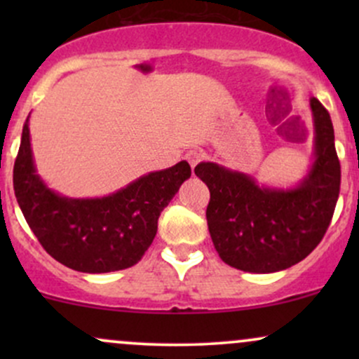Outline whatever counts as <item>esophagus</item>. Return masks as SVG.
<instances>
[{"instance_id": "esophagus-1", "label": "esophagus", "mask_w": 359, "mask_h": 359, "mask_svg": "<svg viewBox=\"0 0 359 359\" xmlns=\"http://www.w3.org/2000/svg\"><path fill=\"white\" fill-rule=\"evenodd\" d=\"M203 151L201 150H197V148H194V150H189L187 154H185V158H187V162L191 163V167L194 168L197 165V163L201 162V160H203Z\"/></svg>"}]
</instances>
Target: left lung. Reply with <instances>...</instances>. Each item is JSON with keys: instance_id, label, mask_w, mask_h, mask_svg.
<instances>
[{"instance_id": "obj_1", "label": "left lung", "mask_w": 359, "mask_h": 359, "mask_svg": "<svg viewBox=\"0 0 359 359\" xmlns=\"http://www.w3.org/2000/svg\"><path fill=\"white\" fill-rule=\"evenodd\" d=\"M316 160L297 187L269 189L212 162L194 172L211 192L208 217L214 248L229 266L271 273L302 262L331 224L339 197L341 165L327 109L311 100Z\"/></svg>"}]
</instances>
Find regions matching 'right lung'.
Masks as SVG:
<instances>
[{
    "label": "right lung",
    "instance_id": "1",
    "mask_svg": "<svg viewBox=\"0 0 359 359\" xmlns=\"http://www.w3.org/2000/svg\"><path fill=\"white\" fill-rule=\"evenodd\" d=\"M189 177L191 165L182 160L140 177L111 196L64 197L36 174L27 119L15 160L13 187L25 219L52 258L84 273H108L142 259L156 234L160 212Z\"/></svg>",
    "mask_w": 359,
    "mask_h": 359
}]
</instances>
